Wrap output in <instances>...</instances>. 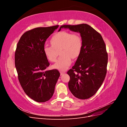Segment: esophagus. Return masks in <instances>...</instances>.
I'll use <instances>...</instances> for the list:
<instances>
[{"mask_svg": "<svg viewBox=\"0 0 127 127\" xmlns=\"http://www.w3.org/2000/svg\"><path fill=\"white\" fill-rule=\"evenodd\" d=\"M60 73L61 75H63L65 73V71H60Z\"/></svg>", "mask_w": 127, "mask_h": 127, "instance_id": "1", "label": "esophagus"}]
</instances>
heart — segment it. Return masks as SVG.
Returning a JSON list of instances; mask_svg holds the SVG:
<instances>
[{"label": "heart", "mask_w": 127, "mask_h": 127, "mask_svg": "<svg viewBox=\"0 0 127 127\" xmlns=\"http://www.w3.org/2000/svg\"><path fill=\"white\" fill-rule=\"evenodd\" d=\"M51 43L52 45L44 46V55L49 61L55 62L60 50L61 56L53 67L61 70L67 69L71 64L72 58H77L79 56L83 46L82 37L79 33L68 31H61L55 34Z\"/></svg>", "instance_id": "obj_1"}]
</instances>
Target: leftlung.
I'll use <instances>...</instances> for the list:
<instances>
[{
    "label": "left lung",
    "instance_id": "8db88e82",
    "mask_svg": "<svg viewBox=\"0 0 127 127\" xmlns=\"http://www.w3.org/2000/svg\"><path fill=\"white\" fill-rule=\"evenodd\" d=\"M80 34L83 41L81 52L74 66L67 71L70 76L69 89L77 98H89L96 93L105 79L108 56L101 35L86 24L64 25Z\"/></svg>",
    "mask_w": 127,
    "mask_h": 127
}]
</instances>
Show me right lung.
<instances>
[{
  "mask_svg": "<svg viewBox=\"0 0 127 127\" xmlns=\"http://www.w3.org/2000/svg\"><path fill=\"white\" fill-rule=\"evenodd\" d=\"M58 26L29 30L17 44L15 64L18 80L26 94L37 102H45L52 97L60 76L57 69L45 70L50 63L43 51L46 40Z\"/></svg>",
  "mask_w": 127,
  "mask_h": 127,
  "instance_id": "obj_1",
  "label": "right lung"
}]
</instances>
